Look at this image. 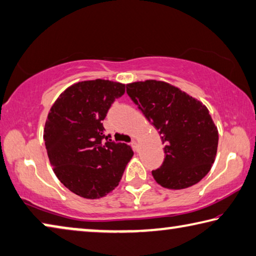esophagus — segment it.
<instances>
[{
    "mask_svg": "<svg viewBox=\"0 0 256 256\" xmlns=\"http://www.w3.org/2000/svg\"><path fill=\"white\" fill-rule=\"evenodd\" d=\"M130 145H132V150H137V148H138V145H137V142H136V140H132Z\"/></svg>",
    "mask_w": 256,
    "mask_h": 256,
    "instance_id": "obj_1",
    "label": "esophagus"
}]
</instances>
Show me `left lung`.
<instances>
[{"label":"left lung","instance_id":"1","mask_svg":"<svg viewBox=\"0 0 256 256\" xmlns=\"http://www.w3.org/2000/svg\"><path fill=\"white\" fill-rule=\"evenodd\" d=\"M127 94L160 132L164 161L152 171L158 184L182 190L200 182L214 162L218 129L206 106L170 84H128Z\"/></svg>","mask_w":256,"mask_h":256}]
</instances>
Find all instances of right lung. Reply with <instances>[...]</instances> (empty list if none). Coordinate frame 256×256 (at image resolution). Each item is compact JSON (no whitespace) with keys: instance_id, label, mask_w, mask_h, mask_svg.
<instances>
[{"instance_id":"add662e5","label":"right lung","mask_w":256,"mask_h":256,"mask_svg":"<svg viewBox=\"0 0 256 256\" xmlns=\"http://www.w3.org/2000/svg\"><path fill=\"white\" fill-rule=\"evenodd\" d=\"M124 85L103 79L77 82L60 95L44 129L46 152L58 180L84 198L112 192L134 156L130 146L106 136L102 120Z\"/></svg>"}]
</instances>
